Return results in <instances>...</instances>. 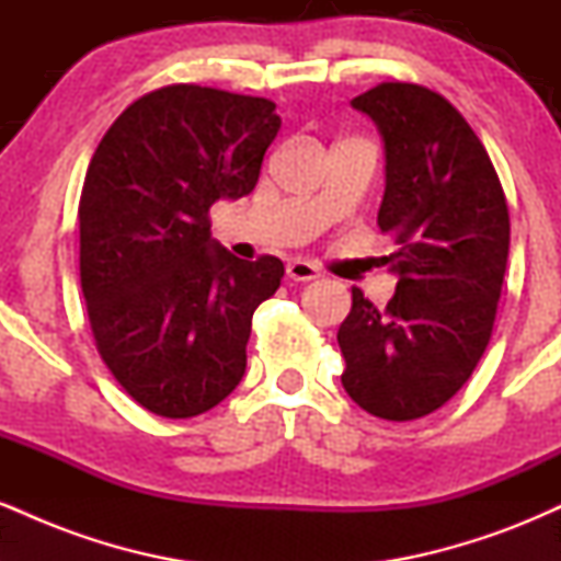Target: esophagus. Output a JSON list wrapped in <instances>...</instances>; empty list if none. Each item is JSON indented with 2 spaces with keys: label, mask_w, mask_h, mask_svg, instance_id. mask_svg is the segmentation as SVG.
<instances>
[{
  "label": "esophagus",
  "mask_w": 561,
  "mask_h": 561,
  "mask_svg": "<svg viewBox=\"0 0 561 561\" xmlns=\"http://www.w3.org/2000/svg\"><path fill=\"white\" fill-rule=\"evenodd\" d=\"M287 276L293 282H313L319 276V272L308 261L295 259V261L287 263Z\"/></svg>",
  "instance_id": "esophagus-1"
}]
</instances>
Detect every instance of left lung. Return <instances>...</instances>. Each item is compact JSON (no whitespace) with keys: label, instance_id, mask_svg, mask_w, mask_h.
Wrapping results in <instances>:
<instances>
[{"label":"left lung","instance_id":"8db88e82","mask_svg":"<svg viewBox=\"0 0 561 561\" xmlns=\"http://www.w3.org/2000/svg\"><path fill=\"white\" fill-rule=\"evenodd\" d=\"M385 145L377 224L396 295L377 308L353 287L337 330L343 388L390 422L433 414L459 392L491 340L508 259V208L478 134L440 94L379 83L351 100Z\"/></svg>","mask_w":561,"mask_h":561}]
</instances>
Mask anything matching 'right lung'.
<instances>
[{
  "label": "right lung",
  "mask_w": 561,
  "mask_h": 561,
  "mask_svg": "<svg viewBox=\"0 0 561 561\" xmlns=\"http://www.w3.org/2000/svg\"><path fill=\"white\" fill-rule=\"evenodd\" d=\"M282 121L274 102L176 83L139 96L96 147L79 203L81 289L102 362L165 420L240 385L255 308L285 266L234 259L210 205L250 195Z\"/></svg>",
  "instance_id": "right-lung-1"
}]
</instances>
